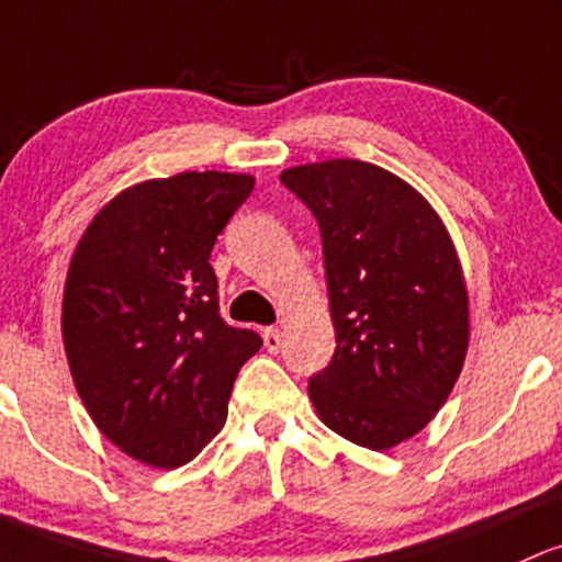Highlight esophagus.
<instances>
[{
  "instance_id": "1",
  "label": "esophagus",
  "mask_w": 562,
  "mask_h": 562,
  "mask_svg": "<svg viewBox=\"0 0 562 562\" xmlns=\"http://www.w3.org/2000/svg\"><path fill=\"white\" fill-rule=\"evenodd\" d=\"M263 344H267V349L271 355H277V351L282 349V333L277 328H267L263 330Z\"/></svg>"
}]
</instances>
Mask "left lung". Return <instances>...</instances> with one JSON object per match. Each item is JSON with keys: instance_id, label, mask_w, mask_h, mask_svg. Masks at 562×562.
<instances>
[{"instance_id": "left-lung-1", "label": "left lung", "mask_w": 562, "mask_h": 562, "mask_svg": "<svg viewBox=\"0 0 562 562\" xmlns=\"http://www.w3.org/2000/svg\"><path fill=\"white\" fill-rule=\"evenodd\" d=\"M323 234L336 351L310 379L325 427L390 451L446 405L470 347L451 234L411 183L360 159L282 170Z\"/></svg>"}]
</instances>
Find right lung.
I'll list each match as a JSON object with an SVG mask.
<instances>
[{"instance_id": "1", "label": "right lung", "mask_w": 562, "mask_h": 562, "mask_svg": "<svg viewBox=\"0 0 562 562\" xmlns=\"http://www.w3.org/2000/svg\"><path fill=\"white\" fill-rule=\"evenodd\" d=\"M243 172H178L135 183L103 207L74 250L64 347L95 427L157 470L194 459L226 424L256 330L218 312L211 250L250 196Z\"/></svg>"}]
</instances>
